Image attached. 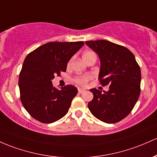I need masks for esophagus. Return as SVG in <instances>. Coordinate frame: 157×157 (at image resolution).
<instances>
[{
    "mask_svg": "<svg viewBox=\"0 0 157 157\" xmlns=\"http://www.w3.org/2000/svg\"><path fill=\"white\" fill-rule=\"evenodd\" d=\"M84 92H85V90H84V89H78V92L80 93V94H81V93Z\"/></svg>",
    "mask_w": 157,
    "mask_h": 157,
    "instance_id": "1",
    "label": "esophagus"
}]
</instances>
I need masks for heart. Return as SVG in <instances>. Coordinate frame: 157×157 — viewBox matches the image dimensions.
I'll return each mask as SVG.
<instances>
[{"label": "heart", "mask_w": 157, "mask_h": 157, "mask_svg": "<svg viewBox=\"0 0 157 157\" xmlns=\"http://www.w3.org/2000/svg\"><path fill=\"white\" fill-rule=\"evenodd\" d=\"M94 54V53L92 52V51H86V52H85L83 53V55H82V58L83 59H85V58L88 57V56H92V55ZM89 76H82V77H77V79H76V82H78L79 84H80V85H84V84L86 83L88 81V80H89Z\"/></svg>", "instance_id": "heart-1"}]
</instances>
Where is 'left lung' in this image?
<instances>
[{"label":"left lung","instance_id":"1","mask_svg":"<svg viewBox=\"0 0 157 157\" xmlns=\"http://www.w3.org/2000/svg\"><path fill=\"white\" fill-rule=\"evenodd\" d=\"M88 47L98 55L99 77L107 92L91 89L93 99L88 104L92 114L101 121L113 124L127 116L140 94L141 70L130 50L106 40L88 41Z\"/></svg>","mask_w":157,"mask_h":157}]
</instances>
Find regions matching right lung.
I'll use <instances>...</instances> for the list:
<instances>
[{
  "label": "right lung",
  "mask_w": 157,
  "mask_h": 157,
  "mask_svg": "<svg viewBox=\"0 0 157 157\" xmlns=\"http://www.w3.org/2000/svg\"><path fill=\"white\" fill-rule=\"evenodd\" d=\"M83 44V42H49L25 58L18 86L22 104L33 118L51 124L67 114L77 89L68 85L58 89L52 80L66 71L67 63Z\"/></svg>",
  "instance_id": "1"
}]
</instances>
